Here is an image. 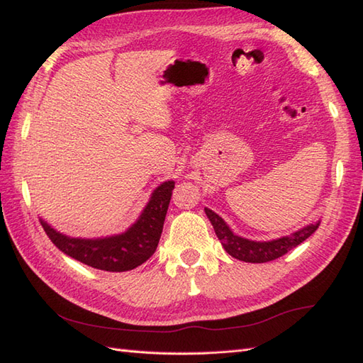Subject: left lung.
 <instances>
[{"label":"left lung","mask_w":363,"mask_h":363,"mask_svg":"<svg viewBox=\"0 0 363 363\" xmlns=\"http://www.w3.org/2000/svg\"><path fill=\"white\" fill-rule=\"evenodd\" d=\"M206 215L207 218L211 220L215 229V234L220 238L223 248L226 250V252L238 260L251 262V264H264V262H269L284 256L285 252H289L291 248H295L299 243H303L306 238H309L320 226V223H315V225L301 229L298 233L289 237H282L279 240L252 242L234 235L233 230L228 228L226 223L215 212L206 209Z\"/></svg>","instance_id":"obj_1"}]
</instances>
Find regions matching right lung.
<instances>
[{"instance_id": "add662e5", "label": "right lung", "mask_w": 363, "mask_h": 363, "mask_svg": "<svg viewBox=\"0 0 363 363\" xmlns=\"http://www.w3.org/2000/svg\"><path fill=\"white\" fill-rule=\"evenodd\" d=\"M173 189V181L159 186L145 207L140 220L121 235L86 240L59 234L45 221H42V226L50 240L67 256L103 272H129L142 265L156 251Z\"/></svg>"}]
</instances>
